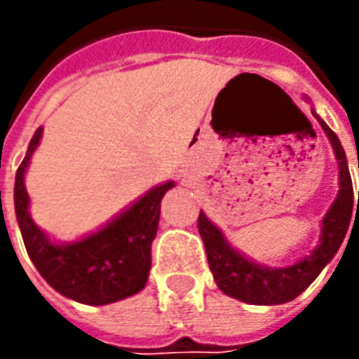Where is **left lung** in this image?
<instances>
[{
    "instance_id": "8db88e82",
    "label": "left lung",
    "mask_w": 359,
    "mask_h": 359,
    "mask_svg": "<svg viewBox=\"0 0 359 359\" xmlns=\"http://www.w3.org/2000/svg\"><path fill=\"white\" fill-rule=\"evenodd\" d=\"M316 119L320 121L322 130L330 137L332 147L336 151V158H338L339 191L332 210L325 214L324 222H322L320 243L310 255H306L304 259H299L297 264L287 266V268L271 269L257 266L254 262H250L248 257L238 254L226 241L224 233L215 228L205 215L200 214V217H198V229H200L201 240L205 243L208 264H210V269L214 273L217 287L224 294L241 299L245 304L276 306V304L292 302L294 297L299 296L320 276V271L325 268V264L338 254L339 245H341V241L348 233V228H350L352 214L358 215L359 212V194L358 208H355L346 151L339 144L338 135L325 126L324 119H320L318 116H316ZM353 226H355V219H353Z\"/></svg>"
}]
</instances>
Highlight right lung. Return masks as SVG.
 Returning <instances> with one entry per match:
<instances>
[{"label": "right lung", "instance_id": "right-lung-1", "mask_svg": "<svg viewBox=\"0 0 359 359\" xmlns=\"http://www.w3.org/2000/svg\"><path fill=\"white\" fill-rule=\"evenodd\" d=\"M41 131L37 128L29 142L27 156L15 173L13 189L21 238L34 266L55 292L79 304L104 306L137 294L144 290L151 268V241L158 231L161 198L172 189L173 182L147 191L104 229L76 243L57 245L34 224L27 210L29 196L23 186L25 170L39 145Z\"/></svg>", "mask_w": 359, "mask_h": 359}]
</instances>
